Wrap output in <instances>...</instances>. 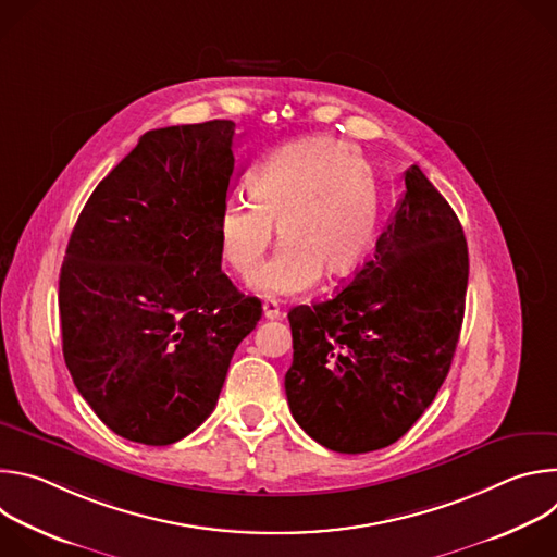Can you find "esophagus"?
I'll use <instances>...</instances> for the list:
<instances>
[{
    "label": "esophagus",
    "instance_id": "obj_1",
    "mask_svg": "<svg viewBox=\"0 0 557 557\" xmlns=\"http://www.w3.org/2000/svg\"><path fill=\"white\" fill-rule=\"evenodd\" d=\"M262 308H264L267 320H282V317H284V312H282V308H280V304L275 299H267L262 304Z\"/></svg>",
    "mask_w": 557,
    "mask_h": 557
}]
</instances>
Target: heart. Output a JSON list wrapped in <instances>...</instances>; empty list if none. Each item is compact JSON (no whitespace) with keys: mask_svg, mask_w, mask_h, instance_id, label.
<instances>
[{"mask_svg":"<svg viewBox=\"0 0 557 557\" xmlns=\"http://www.w3.org/2000/svg\"><path fill=\"white\" fill-rule=\"evenodd\" d=\"M253 202L233 200L218 218L222 262L251 277L273 243V258L253 277V290L269 297L299 295L322 271L329 280L350 275L374 235V187L359 153L335 138L288 143L247 178Z\"/></svg>","mask_w":557,"mask_h":557,"instance_id":"obj_1","label":"heart"}]
</instances>
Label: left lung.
<instances>
[{
    "label": "left lung",
    "mask_w": 557,
    "mask_h": 557,
    "mask_svg": "<svg viewBox=\"0 0 557 557\" xmlns=\"http://www.w3.org/2000/svg\"><path fill=\"white\" fill-rule=\"evenodd\" d=\"M467 277L462 226L412 165L374 260L333 299L288 312L293 363L284 387L299 428L342 454L399 441L449 372Z\"/></svg>",
    "instance_id": "left-lung-1"
}]
</instances>
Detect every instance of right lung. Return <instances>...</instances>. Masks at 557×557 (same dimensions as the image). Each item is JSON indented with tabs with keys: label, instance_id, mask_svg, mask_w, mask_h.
I'll list each match as a JSON object with an SVG mask.
<instances>
[{
	"label": "right lung",
	"instance_id": "right-lung-1",
	"mask_svg": "<svg viewBox=\"0 0 557 557\" xmlns=\"http://www.w3.org/2000/svg\"><path fill=\"white\" fill-rule=\"evenodd\" d=\"M233 121L151 129L97 185L59 275L63 359L119 436L172 445L215 408L262 301L220 271Z\"/></svg>",
	"mask_w": 557,
	"mask_h": 557
}]
</instances>
